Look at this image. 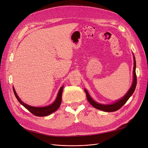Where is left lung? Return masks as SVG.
Masks as SVG:
<instances>
[{"instance_id":"8db88e82","label":"left lung","mask_w":148,"mask_h":148,"mask_svg":"<svg viewBox=\"0 0 148 148\" xmlns=\"http://www.w3.org/2000/svg\"><path fill=\"white\" fill-rule=\"evenodd\" d=\"M134 55V54H133ZM134 67H133V83H132L131 86L130 87V89L127 92V94L124 95L122 98L114 102L113 103L110 104H103L98 103L92 98V97L90 96L89 94L88 93V90L84 89V91L86 92V97L88 99V101L89 102V103L95 108H97L98 110H102L104 112H115L116 110H119L121 108L124 104L126 103V102L128 101V99L130 98V97L133 95L134 93L136 84H137V76L136 74V59L135 57L134 56Z\"/></svg>"}]
</instances>
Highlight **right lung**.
Masks as SVG:
<instances>
[{"label": "right lung", "mask_w": 148, "mask_h": 148, "mask_svg": "<svg viewBox=\"0 0 148 148\" xmlns=\"http://www.w3.org/2000/svg\"><path fill=\"white\" fill-rule=\"evenodd\" d=\"M63 88H64V86L60 87L58 92V95L55 100H54V101L52 104H51L49 106H47L44 107H34V106H31L28 104H26L20 99L14 87H13V90H14V93L15 97L17 98L18 102L21 105L24 106L27 110H28L30 113H32L35 116H40L41 117V116H48L53 113V112H56L58 109L59 107L60 106L61 101H62V91H63Z\"/></svg>", "instance_id": "1"}]
</instances>
